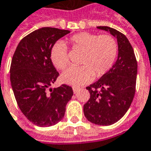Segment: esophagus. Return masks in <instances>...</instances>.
Returning <instances> with one entry per match:
<instances>
[{"label":"esophagus","mask_w":151,"mask_h":151,"mask_svg":"<svg viewBox=\"0 0 151 151\" xmlns=\"http://www.w3.org/2000/svg\"><path fill=\"white\" fill-rule=\"evenodd\" d=\"M79 88L77 87H73V92H74V94H76V93H78V91H79Z\"/></svg>","instance_id":"1"}]
</instances>
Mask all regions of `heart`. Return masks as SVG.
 <instances>
[{
  "instance_id": "heart-1",
  "label": "heart",
  "mask_w": 151,
  "mask_h": 151,
  "mask_svg": "<svg viewBox=\"0 0 151 151\" xmlns=\"http://www.w3.org/2000/svg\"><path fill=\"white\" fill-rule=\"evenodd\" d=\"M74 49L84 52L81 67H70L61 74V81L72 86H81L91 81L95 76L101 77L108 72L116 62L118 45L110 35H99L81 32L69 38ZM50 60L59 70L66 68L69 64L67 48L62 41L55 43L50 50Z\"/></svg>"
}]
</instances>
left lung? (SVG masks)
<instances>
[{"label": "left lung", "instance_id": "8db88e82", "mask_svg": "<svg viewBox=\"0 0 151 151\" xmlns=\"http://www.w3.org/2000/svg\"><path fill=\"white\" fill-rule=\"evenodd\" d=\"M117 40L118 56L111 69L86 87L90 99L84 105V115L99 125H111L129 110L135 93L137 61L127 37L109 26H97Z\"/></svg>", "mask_w": 151, "mask_h": 151}]
</instances>
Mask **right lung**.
Listing matches in <instances>:
<instances>
[{"label":"right lung","instance_id":"add662e5","mask_svg":"<svg viewBox=\"0 0 151 151\" xmlns=\"http://www.w3.org/2000/svg\"><path fill=\"white\" fill-rule=\"evenodd\" d=\"M70 32L52 27L34 31L20 41L12 57L10 79L14 96L24 116L37 126H51L62 120L73 96L66 85L49 88L59 76L50 50Z\"/></svg>","mask_w":151,"mask_h":151}]
</instances>
